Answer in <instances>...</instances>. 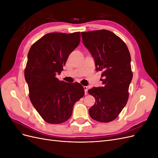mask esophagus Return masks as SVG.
Segmentation results:
<instances>
[{"mask_svg":"<svg viewBox=\"0 0 158 158\" xmlns=\"http://www.w3.org/2000/svg\"><path fill=\"white\" fill-rule=\"evenodd\" d=\"M84 91H85V95H87L88 94V86H84Z\"/></svg>","mask_w":158,"mask_h":158,"instance_id":"34e87169","label":"esophagus"}]
</instances>
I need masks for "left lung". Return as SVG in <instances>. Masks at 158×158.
I'll return each mask as SVG.
<instances>
[{"label":"left lung","mask_w":158,"mask_h":158,"mask_svg":"<svg viewBox=\"0 0 158 158\" xmlns=\"http://www.w3.org/2000/svg\"><path fill=\"white\" fill-rule=\"evenodd\" d=\"M83 44L92 55L97 71H102L103 86L88 90L95 99L89 114L94 120L108 123L125 107L132 79L131 55L120 37L106 30L81 32Z\"/></svg>","instance_id":"1"}]
</instances>
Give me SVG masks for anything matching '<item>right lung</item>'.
Wrapping results in <instances>:
<instances>
[{
    "mask_svg": "<svg viewBox=\"0 0 158 158\" xmlns=\"http://www.w3.org/2000/svg\"><path fill=\"white\" fill-rule=\"evenodd\" d=\"M80 41V33H49L33 44L27 54L24 76L30 99L44 120L50 124L66 121L74 103L84 95L79 83L56 77L63 70L69 55Z\"/></svg>",
    "mask_w": 158,
    "mask_h": 158,
    "instance_id": "1",
    "label": "right lung"
}]
</instances>
